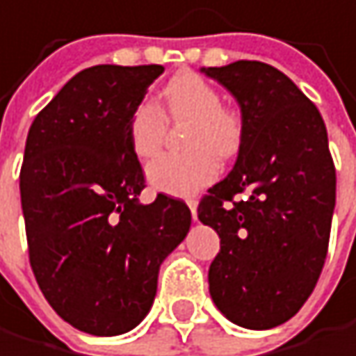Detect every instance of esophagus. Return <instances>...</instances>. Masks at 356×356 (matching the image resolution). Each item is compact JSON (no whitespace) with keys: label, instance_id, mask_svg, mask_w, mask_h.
Returning <instances> with one entry per match:
<instances>
[{"label":"esophagus","instance_id":"34e87169","mask_svg":"<svg viewBox=\"0 0 356 356\" xmlns=\"http://www.w3.org/2000/svg\"><path fill=\"white\" fill-rule=\"evenodd\" d=\"M186 205L191 207L193 218H197V199H195V197H186Z\"/></svg>","mask_w":356,"mask_h":356}]
</instances>
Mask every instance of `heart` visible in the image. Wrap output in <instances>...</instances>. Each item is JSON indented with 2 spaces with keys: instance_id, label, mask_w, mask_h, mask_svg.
Wrapping results in <instances>:
<instances>
[{
  "instance_id": "b5f03b06",
  "label": "heart",
  "mask_w": 356,
  "mask_h": 356,
  "mask_svg": "<svg viewBox=\"0 0 356 356\" xmlns=\"http://www.w3.org/2000/svg\"><path fill=\"white\" fill-rule=\"evenodd\" d=\"M168 119H186L184 145L165 153L149 170V182L168 193L186 195L207 184L218 174V157L231 159L243 143V119L222 104V94L201 75L184 71L174 75L159 92V106L143 100L127 121L129 147L138 159H153L165 140Z\"/></svg>"
}]
</instances>
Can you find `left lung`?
Instances as JSON below:
<instances>
[{"label": "left lung", "mask_w": 356, "mask_h": 356, "mask_svg": "<svg viewBox=\"0 0 356 356\" xmlns=\"http://www.w3.org/2000/svg\"><path fill=\"white\" fill-rule=\"evenodd\" d=\"M205 75L237 98L243 119L235 168L197 207L220 235L209 293L233 323L268 330L302 308L327 258L336 205L327 129L319 108L266 63L239 60Z\"/></svg>", "instance_id": "obj_1"}]
</instances>
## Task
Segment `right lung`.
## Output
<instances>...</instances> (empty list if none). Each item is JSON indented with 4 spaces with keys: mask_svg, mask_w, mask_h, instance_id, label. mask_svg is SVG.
<instances>
[{
    "mask_svg": "<svg viewBox=\"0 0 356 356\" xmlns=\"http://www.w3.org/2000/svg\"><path fill=\"white\" fill-rule=\"evenodd\" d=\"M161 73L159 65L90 67L29 127L20 168L29 262L50 306L86 334L136 327L163 258L191 229L182 199L159 193L138 203L147 180L127 121Z\"/></svg>",
    "mask_w": 356,
    "mask_h": 356,
    "instance_id": "obj_1",
    "label": "right lung"
}]
</instances>
